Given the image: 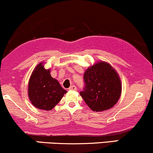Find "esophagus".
Returning <instances> with one entry per match:
<instances>
[{
  "label": "esophagus",
  "mask_w": 153,
  "mask_h": 153,
  "mask_svg": "<svg viewBox=\"0 0 153 153\" xmlns=\"http://www.w3.org/2000/svg\"><path fill=\"white\" fill-rule=\"evenodd\" d=\"M69 90L70 91H76L77 90V88H76V86H75V85H71V86L69 88Z\"/></svg>",
  "instance_id": "1"
}]
</instances>
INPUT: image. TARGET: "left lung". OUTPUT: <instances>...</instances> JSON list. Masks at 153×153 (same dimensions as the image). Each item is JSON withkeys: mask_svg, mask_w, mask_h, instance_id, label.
<instances>
[{"mask_svg": "<svg viewBox=\"0 0 153 153\" xmlns=\"http://www.w3.org/2000/svg\"><path fill=\"white\" fill-rule=\"evenodd\" d=\"M83 91L80 94L94 111L112 108L120 98L122 83L117 71L106 62L89 67L83 75Z\"/></svg>", "mask_w": 153, "mask_h": 153, "instance_id": "left-lung-1", "label": "left lung"}]
</instances>
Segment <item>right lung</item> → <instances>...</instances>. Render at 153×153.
<instances>
[{
	"label": "right lung",
	"mask_w": 153,
	"mask_h": 153,
	"mask_svg": "<svg viewBox=\"0 0 153 153\" xmlns=\"http://www.w3.org/2000/svg\"><path fill=\"white\" fill-rule=\"evenodd\" d=\"M66 93L59 82L51 76L50 70L44 68V62L36 66L28 86V96L33 106L39 109L50 111Z\"/></svg>",
	"instance_id": "obj_1"
}]
</instances>
